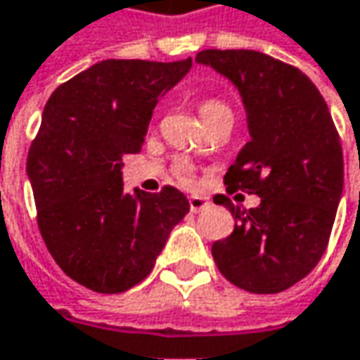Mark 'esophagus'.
I'll return each instance as SVG.
<instances>
[{
    "label": "esophagus",
    "mask_w": 360,
    "mask_h": 360,
    "mask_svg": "<svg viewBox=\"0 0 360 360\" xmlns=\"http://www.w3.org/2000/svg\"><path fill=\"white\" fill-rule=\"evenodd\" d=\"M208 206V200L206 198H202V195H191L189 198V210L191 212H200V210H204Z\"/></svg>",
    "instance_id": "obj_1"
}]
</instances>
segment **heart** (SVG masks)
Segmentation results:
<instances>
[{"label":"heart","instance_id":"1","mask_svg":"<svg viewBox=\"0 0 360 360\" xmlns=\"http://www.w3.org/2000/svg\"><path fill=\"white\" fill-rule=\"evenodd\" d=\"M198 113L204 119L206 125L212 123L214 119H218V117L233 115L231 113L229 103H226L224 98H220V96H214V94L212 96H204V98L198 101ZM175 175H177V179H179L181 183H191V181H193V169H191V165H187V162H179V165L175 167Z\"/></svg>","mask_w":360,"mask_h":360}]
</instances>
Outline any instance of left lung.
<instances>
[{"mask_svg":"<svg viewBox=\"0 0 360 360\" xmlns=\"http://www.w3.org/2000/svg\"><path fill=\"white\" fill-rule=\"evenodd\" d=\"M210 65L239 88L251 140L229 167V193L262 198L241 210L226 195L218 204L235 231L212 245L220 274L255 295H274L309 274L321 259L344 187L340 136L315 84L295 65L249 49H206Z\"/></svg>","mask_w":360,"mask_h":360,"instance_id":"8db88e82","label":"left lung"}]
</instances>
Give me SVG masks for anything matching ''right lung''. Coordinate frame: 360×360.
Here are the masks:
<instances>
[{"label": "right lung", "instance_id": "right-lung-1", "mask_svg": "<svg viewBox=\"0 0 360 360\" xmlns=\"http://www.w3.org/2000/svg\"><path fill=\"white\" fill-rule=\"evenodd\" d=\"M181 61L107 59L57 86L28 150L37 222L57 266L94 292H123L152 272L189 212L179 189L123 191L121 160L142 150L158 98L189 72Z\"/></svg>", "mask_w": 360, "mask_h": 360}]
</instances>
